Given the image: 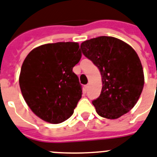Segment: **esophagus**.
<instances>
[{"label":"esophagus","instance_id":"1","mask_svg":"<svg viewBox=\"0 0 157 157\" xmlns=\"http://www.w3.org/2000/svg\"><path fill=\"white\" fill-rule=\"evenodd\" d=\"M89 85H85V90H88V89H89Z\"/></svg>","mask_w":157,"mask_h":157}]
</instances>
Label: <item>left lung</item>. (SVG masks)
<instances>
[{
	"mask_svg": "<svg viewBox=\"0 0 157 157\" xmlns=\"http://www.w3.org/2000/svg\"><path fill=\"white\" fill-rule=\"evenodd\" d=\"M81 49L99 68L102 89L93 101L96 111L108 119H117L135 106L144 84V71L135 50L113 36H99L85 40Z\"/></svg>",
	"mask_w": 157,
	"mask_h": 157,
	"instance_id": "1",
	"label": "left lung"
}]
</instances>
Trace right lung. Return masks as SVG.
<instances>
[{"instance_id":"add662e5","label":"right lung","mask_w":157,"mask_h":157,"mask_svg":"<svg viewBox=\"0 0 157 157\" xmlns=\"http://www.w3.org/2000/svg\"><path fill=\"white\" fill-rule=\"evenodd\" d=\"M81 58L76 42L43 44L28 54L21 69L20 88L29 107L40 119L59 124L73 114L82 86L72 68Z\"/></svg>"}]
</instances>
